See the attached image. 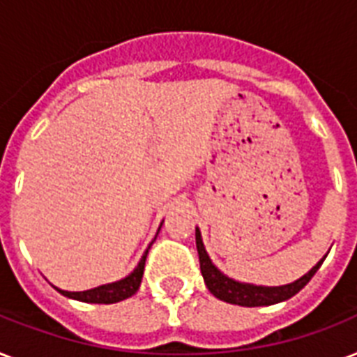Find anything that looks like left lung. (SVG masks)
I'll list each match as a JSON object with an SVG mask.
<instances>
[{"instance_id": "8db88e82", "label": "left lung", "mask_w": 357, "mask_h": 357, "mask_svg": "<svg viewBox=\"0 0 357 357\" xmlns=\"http://www.w3.org/2000/svg\"><path fill=\"white\" fill-rule=\"evenodd\" d=\"M196 248H198V257H200V271L204 276L207 289L211 291L213 296L218 300H224L228 304L244 305V307H257V305H272L283 300H289L291 296L298 293L300 289L305 287V283L315 276V272L321 268L322 261L326 259V255L317 263L310 272H305L304 276L294 280L287 285H278V287H266V285H254V283L237 282L234 278L226 276L220 272L211 261L209 254L206 252L204 241H202L200 228H196Z\"/></svg>"}]
</instances>
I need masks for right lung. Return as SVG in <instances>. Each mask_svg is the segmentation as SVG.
Here are the masks:
<instances>
[{"label": "right lung", "mask_w": 357, "mask_h": 357, "mask_svg": "<svg viewBox=\"0 0 357 357\" xmlns=\"http://www.w3.org/2000/svg\"><path fill=\"white\" fill-rule=\"evenodd\" d=\"M162 226V222H161ZM159 226V229H161ZM157 229V234H159ZM150 246L146 248L144 255L140 257L139 265L135 266L133 272H129L128 276L119 280V282L105 283V285H98L94 289H89V291H63V289H57L59 293L66 296V298L79 300V302H86V304H116V302H122V300L133 296L140 287V282H142V274H144V263H146V254H148Z\"/></svg>", "instance_id": "obj_1"}]
</instances>
